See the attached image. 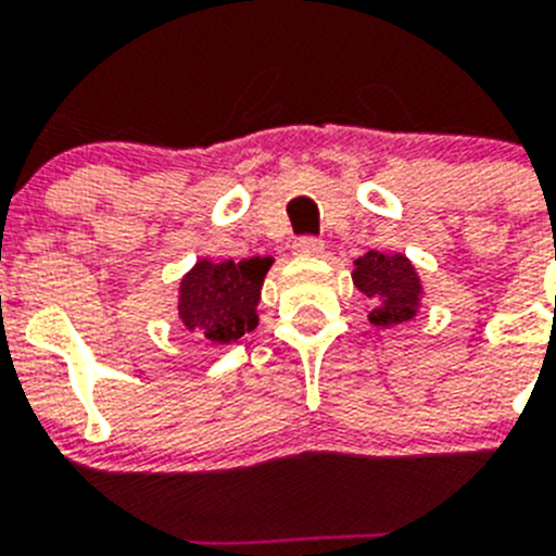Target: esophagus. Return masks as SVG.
Returning a JSON list of instances; mask_svg holds the SVG:
<instances>
[{
    "label": "esophagus",
    "instance_id": "1",
    "mask_svg": "<svg viewBox=\"0 0 556 556\" xmlns=\"http://www.w3.org/2000/svg\"><path fill=\"white\" fill-rule=\"evenodd\" d=\"M323 239H317V236H301V239H294L292 250L298 255H320L323 253Z\"/></svg>",
    "mask_w": 556,
    "mask_h": 556
}]
</instances>
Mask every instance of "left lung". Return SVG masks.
<instances>
[{
    "label": "left lung",
    "mask_w": 556,
    "mask_h": 556,
    "mask_svg": "<svg viewBox=\"0 0 556 556\" xmlns=\"http://www.w3.org/2000/svg\"><path fill=\"white\" fill-rule=\"evenodd\" d=\"M353 269V283L358 292H365L376 306L370 312L372 326H397L412 320L420 303V278L406 255L395 253H370L358 255Z\"/></svg>",
    "instance_id": "obj_1"
}]
</instances>
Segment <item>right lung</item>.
I'll return each mask as SVG.
<instances>
[{
  "mask_svg": "<svg viewBox=\"0 0 556 556\" xmlns=\"http://www.w3.org/2000/svg\"><path fill=\"white\" fill-rule=\"evenodd\" d=\"M273 258H242V262L194 264L180 281L178 314L186 331L198 339L228 345L258 326V298Z\"/></svg>",
  "mask_w": 556,
  "mask_h": 556,
  "instance_id": "right-lung-1",
  "label": "right lung"
}]
</instances>
